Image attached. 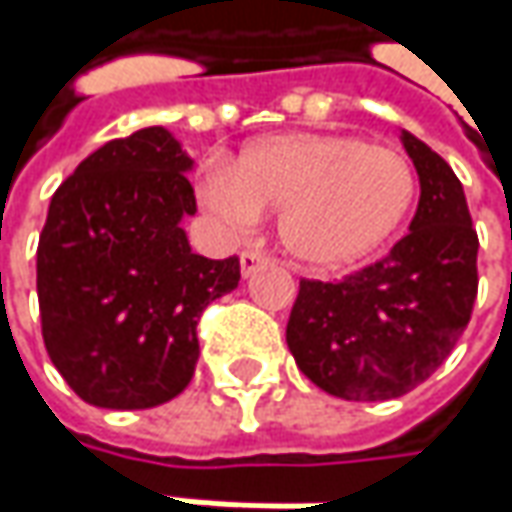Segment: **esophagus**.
I'll return each instance as SVG.
<instances>
[{
    "label": "esophagus",
    "instance_id": "34e87169",
    "mask_svg": "<svg viewBox=\"0 0 512 512\" xmlns=\"http://www.w3.org/2000/svg\"><path fill=\"white\" fill-rule=\"evenodd\" d=\"M269 263V257L263 255V252H255V249H246L243 255H240V274L243 277H249V274H255L260 266H266Z\"/></svg>",
    "mask_w": 512,
    "mask_h": 512
}]
</instances>
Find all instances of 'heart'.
I'll return each mask as SVG.
<instances>
[{
  "mask_svg": "<svg viewBox=\"0 0 512 512\" xmlns=\"http://www.w3.org/2000/svg\"><path fill=\"white\" fill-rule=\"evenodd\" d=\"M201 203L229 226L280 209V243L309 266H343L377 249L411 212L416 175L405 155L354 135L283 133L206 169Z\"/></svg>",
  "mask_w": 512,
  "mask_h": 512,
  "instance_id": "obj_1",
  "label": "heart"
}]
</instances>
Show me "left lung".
<instances>
[{"mask_svg": "<svg viewBox=\"0 0 512 512\" xmlns=\"http://www.w3.org/2000/svg\"><path fill=\"white\" fill-rule=\"evenodd\" d=\"M419 175L411 232L337 283L300 280L286 326L297 368L351 402L397 399L448 360L470 323L479 238L465 189L445 158L402 133Z\"/></svg>", "mask_w": 512, "mask_h": 512, "instance_id": "1", "label": "left lung"}]
</instances>
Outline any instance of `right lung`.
Instances as JSON below:
<instances>
[{"label":"right lung","mask_w":512,"mask_h":512,"mask_svg":"<svg viewBox=\"0 0 512 512\" xmlns=\"http://www.w3.org/2000/svg\"><path fill=\"white\" fill-rule=\"evenodd\" d=\"M192 158L164 127L107 141L64 181L36 249L42 337L84 402L164 405L189 385L203 309L238 289L240 260L195 255Z\"/></svg>","instance_id":"right-lung-1"}]
</instances>
